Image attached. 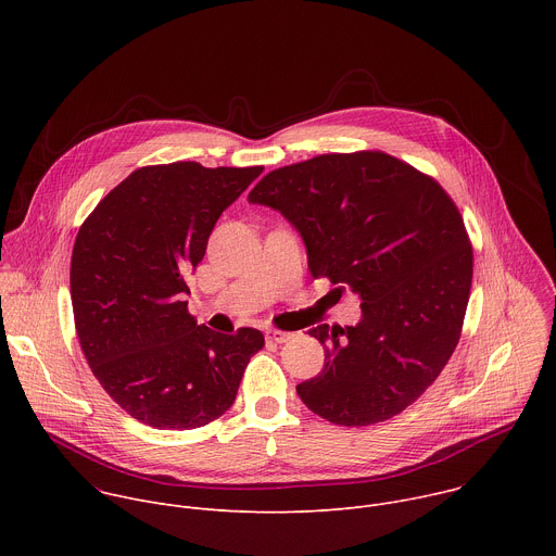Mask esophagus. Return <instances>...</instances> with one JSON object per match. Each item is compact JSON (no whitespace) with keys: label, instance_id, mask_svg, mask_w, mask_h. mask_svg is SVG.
<instances>
[{"label":"esophagus","instance_id":"34e87169","mask_svg":"<svg viewBox=\"0 0 556 556\" xmlns=\"http://www.w3.org/2000/svg\"><path fill=\"white\" fill-rule=\"evenodd\" d=\"M266 339L273 341V343H288V341L294 339V334L292 332H283V330H268Z\"/></svg>","mask_w":556,"mask_h":556}]
</instances>
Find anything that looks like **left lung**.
Masks as SVG:
<instances>
[{
  "mask_svg": "<svg viewBox=\"0 0 556 556\" xmlns=\"http://www.w3.org/2000/svg\"><path fill=\"white\" fill-rule=\"evenodd\" d=\"M301 232L314 279L358 292L356 326L312 328L326 345L299 399L341 427L414 405L448 363L464 326L472 247L440 182L384 151L321 153L266 174L249 193Z\"/></svg>",
  "mask_w": 556,
  "mask_h": 556,
  "instance_id": "8db88e82",
  "label": "left lung"
}]
</instances>
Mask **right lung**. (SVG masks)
Wrapping results in <instances>:
<instances>
[{"mask_svg": "<svg viewBox=\"0 0 556 556\" xmlns=\"http://www.w3.org/2000/svg\"><path fill=\"white\" fill-rule=\"evenodd\" d=\"M264 167L149 165L78 228L70 294L84 356L110 399L153 429H198L230 409L264 334L195 324L187 275L226 206Z\"/></svg>", "mask_w": 556, "mask_h": 556, "instance_id": "1", "label": "right lung"}]
</instances>
